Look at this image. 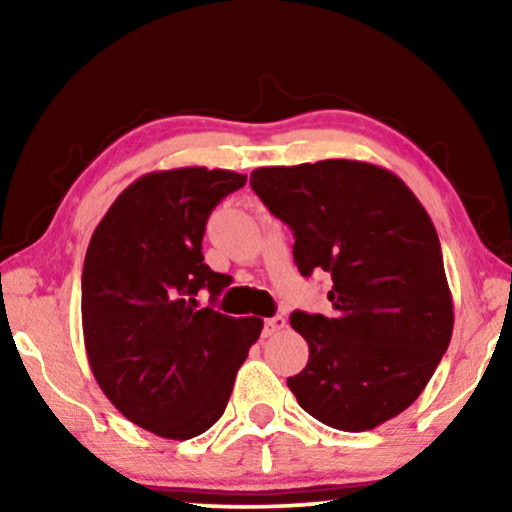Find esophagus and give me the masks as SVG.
I'll list each match as a JSON object with an SVG mask.
<instances>
[{"label": "esophagus", "instance_id": "34e87169", "mask_svg": "<svg viewBox=\"0 0 512 512\" xmlns=\"http://www.w3.org/2000/svg\"><path fill=\"white\" fill-rule=\"evenodd\" d=\"M286 326V319L284 317H270V319H265V335H275V333H279L282 331V328Z\"/></svg>", "mask_w": 512, "mask_h": 512}]
</instances>
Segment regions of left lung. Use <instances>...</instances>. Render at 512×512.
<instances>
[{"mask_svg": "<svg viewBox=\"0 0 512 512\" xmlns=\"http://www.w3.org/2000/svg\"><path fill=\"white\" fill-rule=\"evenodd\" d=\"M251 188L293 230L300 275L333 279V317L291 314L310 345L307 366L286 380L300 408L340 431L401 415L454 328L443 251L422 202L394 172L345 158L258 167Z\"/></svg>", "mask_w": 512, "mask_h": 512, "instance_id": "left-lung-1", "label": "left lung"}]
</instances>
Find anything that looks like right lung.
I'll return each mask as SVG.
<instances>
[{
    "instance_id": "1",
    "label": "right lung",
    "mask_w": 512,
    "mask_h": 512,
    "mask_svg": "<svg viewBox=\"0 0 512 512\" xmlns=\"http://www.w3.org/2000/svg\"><path fill=\"white\" fill-rule=\"evenodd\" d=\"M247 174L149 172L125 188L90 237L81 277L83 342L104 396L132 424L188 440L219 422L235 375L263 331L258 317L198 307L226 277L202 256L212 209Z\"/></svg>"
}]
</instances>
